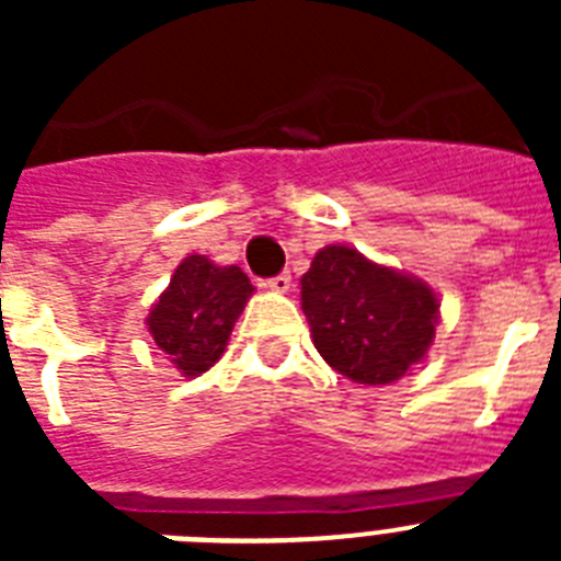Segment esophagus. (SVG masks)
<instances>
[{"mask_svg": "<svg viewBox=\"0 0 561 561\" xmlns=\"http://www.w3.org/2000/svg\"><path fill=\"white\" fill-rule=\"evenodd\" d=\"M266 286H270L272 291H289L291 289V275H289V272H280V275L270 277V280H266Z\"/></svg>", "mask_w": 561, "mask_h": 561, "instance_id": "1", "label": "esophagus"}]
</instances>
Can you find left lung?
Listing matches in <instances>:
<instances>
[{"mask_svg": "<svg viewBox=\"0 0 561 561\" xmlns=\"http://www.w3.org/2000/svg\"><path fill=\"white\" fill-rule=\"evenodd\" d=\"M300 297L314 348L359 385L401 379L435 336V291L351 247L317 252L300 277Z\"/></svg>", "mask_w": 561, "mask_h": 561, "instance_id": "1", "label": "left lung"}]
</instances>
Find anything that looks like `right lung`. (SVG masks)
Segmentation results:
<instances>
[{"instance_id": "add662e5", "label": "right lung", "mask_w": 561, "mask_h": 561, "mask_svg": "<svg viewBox=\"0 0 561 561\" xmlns=\"http://www.w3.org/2000/svg\"><path fill=\"white\" fill-rule=\"evenodd\" d=\"M252 295L238 266H216L187 255L148 314L153 342L185 376H199L225 354L230 331Z\"/></svg>"}]
</instances>
